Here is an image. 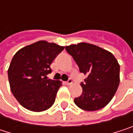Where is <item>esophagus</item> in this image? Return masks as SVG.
I'll return each instance as SVG.
<instances>
[{
    "instance_id": "obj_1",
    "label": "esophagus",
    "mask_w": 133,
    "mask_h": 133,
    "mask_svg": "<svg viewBox=\"0 0 133 133\" xmlns=\"http://www.w3.org/2000/svg\"><path fill=\"white\" fill-rule=\"evenodd\" d=\"M65 84L66 85H71V84H72V80L71 78H69L67 82H65Z\"/></svg>"
}]
</instances>
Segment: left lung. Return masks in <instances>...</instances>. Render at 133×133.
Instances as JSON below:
<instances>
[{
  "label": "left lung",
  "instance_id": "left-lung-1",
  "mask_svg": "<svg viewBox=\"0 0 133 133\" xmlns=\"http://www.w3.org/2000/svg\"><path fill=\"white\" fill-rule=\"evenodd\" d=\"M79 68L87 75L81 83L82 94L74 99L75 105L85 111L104 108L112 100L119 85V64L114 55L89 43L65 47Z\"/></svg>",
  "mask_w": 133,
  "mask_h": 133
}]
</instances>
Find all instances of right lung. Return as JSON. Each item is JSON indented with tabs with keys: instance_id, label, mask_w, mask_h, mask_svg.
I'll list each match as a JSON object with an SVG mask.
<instances>
[{
	"instance_id": "right-lung-1",
	"label": "right lung",
	"mask_w": 133,
	"mask_h": 133,
	"mask_svg": "<svg viewBox=\"0 0 133 133\" xmlns=\"http://www.w3.org/2000/svg\"><path fill=\"white\" fill-rule=\"evenodd\" d=\"M64 48L39 41L22 48L14 55L8 71V79L11 92L23 107L42 112L52 106L62 82L46 75L51 72V64Z\"/></svg>"
}]
</instances>
